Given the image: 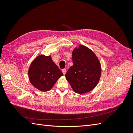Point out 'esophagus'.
I'll return each mask as SVG.
<instances>
[{
    "mask_svg": "<svg viewBox=\"0 0 133 133\" xmlns=\"http://www.w3.org/2000/svg\"><path fill=\"white\" fill-rule=\"evenodd\" d=\"M62 73H63V74H64V75H65L66 74V69H63L62 70Z\"/></svg>",
    "mask_w": 133,
    "mask_h": 133,
    "instance_id": "obj_1",
    "label": "esophagus"
}]
</instances>
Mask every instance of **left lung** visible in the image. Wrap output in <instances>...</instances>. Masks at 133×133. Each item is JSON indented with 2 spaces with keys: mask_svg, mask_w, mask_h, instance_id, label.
<instances>
[{
  "mask_svg": "<svg viewBox=\"0 0 133 133\" xmlns=\"http://www.w3.org/2000/svg\"><path fill=\"white\" fill-rule=\"evenodd\" d=\"M73 65L65 76L74 92L85 94L93 90L98 83L101 66L95 53L87 47L79 45L72 51Z\"/></svg>",
  "mask_w": 133,
  "mask_h": 133,
  "instance_id": "obj_1",
  "label": "left lung"
}]
</instances>
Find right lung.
<instances>
[{
  "label": "right lung",
  "mask_w": 133,
  "mask_h": 133,
  "mask_svg": "<svg viewBox=\"0 0 133 133\" xmlns=\"http://www.w3.org/2000/svg\"><path fill=\"white\" fill-rule=\"evenodd\" d=\"M28 75L34 87L42 92H47L52 89L63 73L53 61L51 55H40L31 62Z\"/></svg>",
  "instance_id": "obj_1"
}]
</instances>
